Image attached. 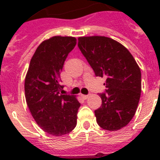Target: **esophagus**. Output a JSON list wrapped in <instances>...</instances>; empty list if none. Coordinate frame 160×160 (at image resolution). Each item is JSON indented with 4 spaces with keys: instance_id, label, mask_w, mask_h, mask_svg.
<instances>
[{
    "instance_id": "esophagus-1",
    "label": "esophagus",
    "mask_w": 160,
    "mask_h": 160,
    "mask_svg": "<svg viewBox=\"0 0 160 160\" xmlns=\"http://www.w3.org/2000/svg\"><path fill=\"white\" fill-rule=\"evenodd\" d=\"M89 96H90V95H82L83 99H85V100L88 99V98H89Z\"/></svg>"
}]
</instances>
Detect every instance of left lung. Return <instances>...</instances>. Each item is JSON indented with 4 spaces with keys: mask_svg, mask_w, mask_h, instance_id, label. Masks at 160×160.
I'll list each match as a JSON object with an SVG mask.
<instances>
[{
    "mask_svg": "<svg viewBox=\"0 0 160 160\" xmlns=\"http://www.w3.org/2000/svg\"><path fill=\"white\" fill-rule=\"evenodd\" d=\"M78 46L95 71L105 77L102 105L95 110L102 129L114 131L133 119L141 95V72L133 55L122 44L105 36H83Z\"/></svg>",
    "mask_w": 160,
    "mask_h": 160,
    "instance_id": "1",
    "label": "left lung"
}]
</instances>
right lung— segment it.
<instances>
[{
  "label": "right lung",
  "mask_w": 160,
  "mask_h": 160,
  "mask_svg": "<svg viewBox=\"0 0 160 160\" xmlns=\"http://www.w3.org/2000/svg\"><path fill=\"white\" fill-rule=\"evenodd\" d=\"M75 45L72 36H53L42 41L25 79V96L31 115L44 131L55 136L69 134L77 123L80 104L76 96L60 94V72Z\"/></svg>",
  "instance_id": "1"
}]
</instances>
